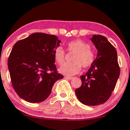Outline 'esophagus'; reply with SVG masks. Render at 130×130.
<instances>
[{"mask_svg": "<svg viewBox=\"0 0 130 130\" xmlns=\"http://www.w3.org/2000/svg\"><path fill=\"white\" fill-rule=\"evenodd\" d=\"M65 78L71 80V79H73L74 77H69V76H66V77H65Z\"/></svg>", "mask_w": 130, "mask_h": 130, "instance_id": "esophagus-1", "label": "esophagus"}]
</instances>
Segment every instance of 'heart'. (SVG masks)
I'll return each mask as SVG.
<instances>
[{"label":"heart","instance_id":"heart-1","mask_svg":"<svg viewBox=\"0 0 130 130\" xmlns=\"http://www.w3.org/2000/svg\"><path fill=\"white\" fill-rule=\"evenodd\" d=\"M66 51L74 53L71 60L72 62L65 63L59 71L65 76H71L78 73L82 66L88 68L92 65L95 58V52L90 47V45L82 40L76 39L70 41L66 44ZM65 53L61 47H57L54 51V58L56 63L61 65L65 62Z\"/></svg>","mask_w":130,"mask_h":130}]
</instances>
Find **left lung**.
Wrapping results in <instances>:
<instances>
[{
  "instance_id": "8db88e82",
  "label": "left lung",
  "mask_w": 130,
  "mask_h": 130,
  "mask_svg": "<svg viewBox=\"0 0 130 130\" xmlns=\"http://www.w3.org/2000/svg\"><path fill=\"white\" fill-rule=\"evenodd\" d=\"M91 41L98 49L94 62L85 75L82 84L75 90L77 99L88 106L105 103L114 90L119 77L120 67L115 47L102 35H94Z\"/></svg>"
}]
</instances>
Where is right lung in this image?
I'll list each match as a JSON object with an SVG mask.
<instances>
[{
  "label": "right lung",
  "instance_id": "1",
  "mask_svg": "<svg viewBox=\"0 0 130 130\" xmlns=\"http://www.w3.org/2000/svg\"><path fill=\"white\" fill-rule=\"evenodd\" d=\"M60 42L55 35L35 32L14 45L8 69L13 88L22 99L32 103L43 101L54 83L63 78L54 64V51Z\"/></svg>",
  "mask_w": 130,
  "mask_h": 130
}]
</instances>
